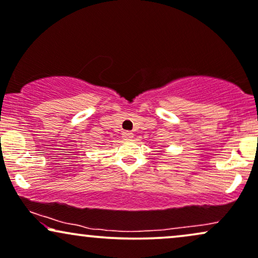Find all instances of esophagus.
<instances>
[{"mask_svg":"<svg viewBox=\"0 0 258 258\" xmlns=\"http://www.w3.org/2000/svg\"><path fill=\"white\" fill-rule=\"evenodd\" d=\"M122 138L123 140H125V141H130V140H133V138H134V134H133L132 132H123Z\"/></svg>","mask_w":258,"mask_h":258,"instance_id":"34e87169","label":"esophagus"}]
</instances>
